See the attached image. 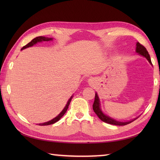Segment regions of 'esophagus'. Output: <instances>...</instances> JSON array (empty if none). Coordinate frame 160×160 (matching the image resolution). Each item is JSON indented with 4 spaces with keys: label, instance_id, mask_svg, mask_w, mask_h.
Listing matches in <instances>:
<instances>
[{
    "label": "esophagus",
    "instance_id": "esophagus-1",
    "mask_svg": "<svg viewBox=\"0 0 160 160\" xmlns=\"http://www.w3.org/2000/svg\"><path fill=\"white\" fill-rule=\"evenodd\" d=\"M89 84H93V80H91V79H90L89 80Z\"/></svg>",
    "mask_w": 160,
    "mask_h": 160
}]
</instances>
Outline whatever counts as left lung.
Returning <instances> with one entry per match:
<instances>
[{
    "mask_svg": "<svg viewBox=\"0 0 160 160\" xmlns=\"http://www.w3.org/2000/svg\"><path fill=\"white\" fill-rule=\"evenodd\" d=\"M135 51H136V52L139 54V55L146 58H147V60L149 62V63H150L152 65L150 55L148 54V52H147V49H146L143 45H142L140 43L137 42L136 50ZM93 109L95 113H96V114L98 115V117L102 121L106 122V123H108V124H113V125L124 126V125H127L128 124L131 123L132 122H133L134 120H135L136 119L138 118V117L135 118L133 119V120H131L130 121H127V122H120V121L115 120V119H113V118H111V117L108 116V115H105L101 109L100 101L99 97H98V95L97 93H96V96H95V100H94V102L93 104Z\"/></svg>",
    "mask_w": 160,
    "mask_h": 160,
    "instance_id": "left-lung-1",
    "label": "left lung"
}]
</instances>
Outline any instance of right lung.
Instances as JSON below:
<instances>
[{"mask_svg":"<svg viewBox=\"0 0 160 160\" xmlns=\"http://www.w3.org/2000/svg\"><path fill=\"white\" fill-rule=\"evenodd\" d=\"M53 38H47V37L45 36H38V37H36V38H33L31 42H29L28 45H26L25 46H24L21 49V50L22 49H25L26 48H28L29 47H32L36 44H37L38 42H42V41H49V40H52ZM73 96H71V97L69 98V100H68L67 103L66 104V106L64 107V108H63V110L60 112V113L57 115L56 118H54L52 120H51L50 121H48L47 122H45V123H41V124H38V125L40 126H46V125H50V124H53L54 123H56V122H58V120H60V118H62L63 115H64V113H66V111H67V108L69 106V104L71 101V99H72Z\"/></svg>","mask_w":160,"mask_h":160,"instance_id":"1","label":"right lung"}]
</instances>
